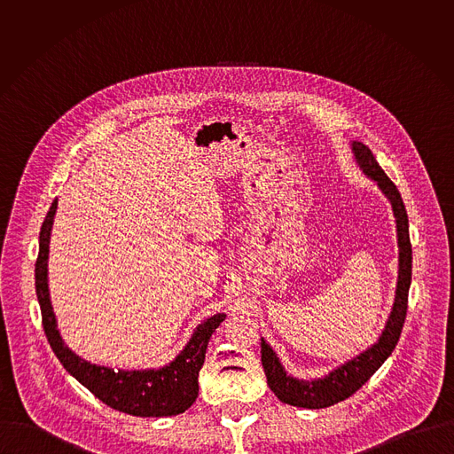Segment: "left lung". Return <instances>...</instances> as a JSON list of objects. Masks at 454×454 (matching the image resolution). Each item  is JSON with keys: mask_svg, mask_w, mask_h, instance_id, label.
I'll return each instance as SVG.
<instances>
[{"mask_svg": "<svg viewBox=\"0 0 454 454\" xmlns=\"http://www.w3.org/2000/svg\"><path fill=\"white\" fill-rule=\"evenodd\" d=\"M351 150L360 169L378 184L381 192L388 197L393 207L398 238V279L395 290V302L380 339L371 348H367L355 358L348 360L346 364H342L340 367L333 369L332 372L318 380L304 381L288 376L272 348L262 339L260 353L262 367L267 376V385L283 403H290L295 407L324 409L340 400H346L356 389L362 388L395 349L407 315V297L412 276V248L409 239V220L403 200L396 185L381 169L369 146H365L360 141H353Z\"/></svg>", "mask_w": 454, "mask_h": 454, "instance_id": "left-lung-1", "label": "left lung"}]
</instances>
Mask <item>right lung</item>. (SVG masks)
<instances>
[{
	"mask_svg": "<svg viewBox=\"0 0 454 454\" xmlns=\"http://www.w3.org/2000/svg\"><path fill=\"white\" fill-rule=\"evenodd\" d=\"M58 209V199L52 202L42 231L40 250L35 265L36 297L42 309V322L52 351L59 358L66 371L103 403L115 411L139 418H162L185 412L197 398V376L204 364L206 348L211 333L225 320L223 313H216L199 325L180 351V355L160 369L146 371H114L105 365L90 364L73 353L63 340L54 308L49 294V243Z\"/></svg>",
	"mask_w": 454,
	"mask_h": 454,
	"instance_id": "obj_1",
	"label": "right lung"
}]
</instances>
